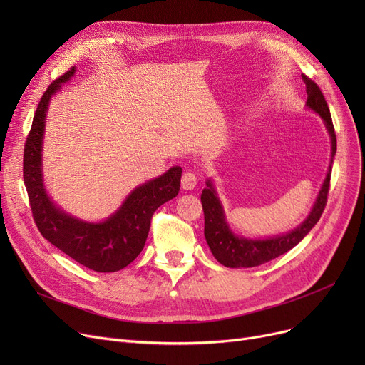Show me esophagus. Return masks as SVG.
Segmentation results:
<instances>
[{
	"label": "esophagus",
	"instance_id": "esophagus-1",
	"mask_svg": "<svg viewBox=\"0 0 365 365\" xmlns=\"http://www.w3.org/2000/svg\"><path fill=\"white\" fill-rule=\"evenodd\" d=\"M197 182H198V178L195 173H192V171L183 173V176H182V187L183 189H186V190L194 189L197 186Z\"/></svg>",
	"mask_w": 365,
	"mask_h": 365
}]
</instances>
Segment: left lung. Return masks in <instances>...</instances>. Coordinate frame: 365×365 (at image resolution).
<instances>
[{"label": "left lung", "instance_id": "obj_1", "mask_svg": "<svg viewBox=\"0 0 365 365\" xmlns=\"http://www.w3.org/2000/svg\"><path fill=\"white\" fill-rule=\"evenodd\" d=\"M302 78H303V83L306 84V93H308V101H306V105H308L311 109H314L317 113H319L321 118L324 120L325 127H327L330 133L331 150H333L331 155L334 157L337 143H336V133H334V125H333L327 101H325L321 88L314 80H311L309 76L306 75H302ZM330 178H331V167L327 173V178H325L322 183L319 195L308 219H306L297 229H294V231L281 237L269 238V240L238 238L229 231L227 223L225 222L220 201L216 197L212 182L208 180L207 189H204L201 194V204L204 210V235L210 250H212L216 260L226 267H253L269 260H274L275 257L292 250L294 245H297L306 235L309 234L311 229L319 220L325 208V204H327Z\"/></svg>", "mask_w": 365, "mask_h": 365}]
</instances>
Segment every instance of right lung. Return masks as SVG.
Masks as SVG:
<instances>
[{
    "mask_svg": "<svg viewBox=\"0 0 365 365\" xmlns=\"http://www.w3.org/2000/svg\"><path fill=\"white\" fill-rule=\"evenodd\" d=\"M73 73L72 66L56 78L38 103L24 149V180L34 222L46 240L88 269L117 272L143 250L157 208L179 194L182 168L173 167L163 176L134 189L118 212L106 222L86 223L61 212L44 190L41 145L51 94Z\"/></svg>",
    "mask_w": 365,
    "mask_h": 365,
    "instance_id": "1",
    "label": "right lung"
}]
</instances>
